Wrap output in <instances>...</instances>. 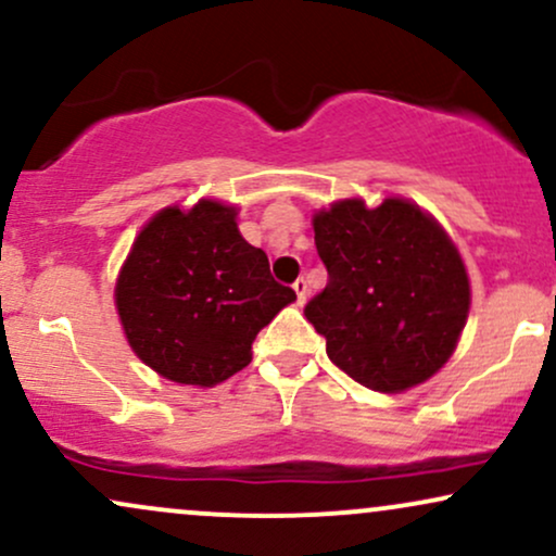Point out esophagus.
<instances>
[{"mask_svg":"<svg viewBox=\"0 0 556 556\" xmlns=\"http://www.w3.org/2000/svg\"><path fill=\"white\" fill-rule=\"evenodd\" d=\"M292 287H295V292H298V303L303 305L305 295H308V279L300 277V279H295V285H292Z\"/></svg>","mask_w":556,"mask_h":556,"instance_id":"esophagus-1","label":"esophagus"}]
</instances>
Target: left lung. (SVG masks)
<instances>
[{
  "mask_svg": "<svg viewBox=\"0 0 556 556\" xmlns=\"http://www.w3.org/2000/svg\"><path fill=\"white\" fill-rule=\"evenodd\" d=\"M329 282L305 305L337 368L374 392L424 384L455 353L470 282L442 225L405 198H344L314 214Z\"/></svg>",
  "mask_w": 556,
  "mask_h": 556,
  "instance_id": "1",
  "label": "left lung"
}]
</instances>
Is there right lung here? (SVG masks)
<instances>
[{"label":"right lung","mask_w":556,"mask_h":556,"mask_svg":"<svg viewBox=\"0 0 556 556\" xmlns=\"http://www.w3.org/2000/svg\"><path fill=\"white\" fill-rule=\"evenodd\" d=\"M235 219L238 208L212 198L162 208L119 269L114 303L127 342L177 384L214 387L242 371L258 331L295 300Z\"/></svg>","instance_id":"1"}]
</instances>
